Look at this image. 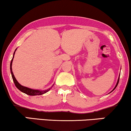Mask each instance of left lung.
<instances>
[{"label": "left lung", "mask_w": 131, "mask_h": 131, "mask_svg": "<svg viewBox=\"0 0 131 131\" xmlns=\"http://www.w3.org/2000/svg\"><path fill=\"white\" fill-rule=\"evenodd\" d=\"M120 74H119V76H118V80H117V84H116V85H115V87L114 88V89L113 90H112L111 91V92H110V93H111L112 92V91H114V90L115 89V88H116L117 87V85H118V82H119V78H120Z\"/></svg>", "instance_id": "obj_1"}]
</instances>
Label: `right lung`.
<instances>
[{
    "instance_id": "right-lung-1",
    "label": "right lung",
    "mask_w": 131,
    "mask_h": 131,
    "mask_svg": "<svg viewBox=\"0 0 131 131\" xmlns=\"http://www.w3.org/2000/svg\"><path fill=\"white\" fill-rule=\"evenodd\" d=\"M16 50H17V49H16V50H15V52H16ZM15 52H14L13 59H12V60L11 61V64H10V70H11V73L12 75V78H13V81H14V84H15V85L16 86V87L20 91H21V92L24 93H25V94H26L28 95H29V96H37V95H41V94H45V93H46L48 92V91L50 90L51 88H52V86H53V85L51 86L50 88H49V89L45 90H34V89H32V88L26 87V86L21 85V84H20L19 83H18V81L16 80V78H15V76L13 74V70H12V64H13Z\"/></svg>"
}]
</instances>
